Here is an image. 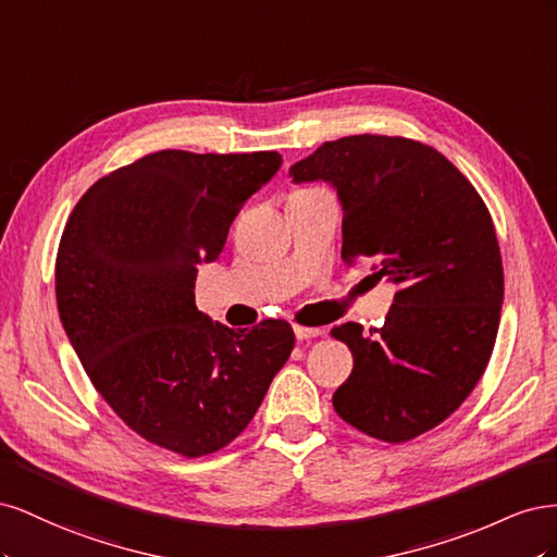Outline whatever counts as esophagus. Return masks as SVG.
<instances>
[{"mask_svg": "<svg viewBox=\"0 0 557 557\" xmlns=\"http://www.w3.org/2000/svg\"><path fill=\"white\" fill-rule=\"evenodd\" d=\"M325 330L323 327H307V325H295V336L299 342L305 339H313V336H323Z\"/></svg>", "mask_w": 557, "mask_h": 557, "instance_id": "esophagus-1", "label": "esophagus"}]
</instances>
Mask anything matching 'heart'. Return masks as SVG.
<instances>
[{
    "label": "heart",
    "instance_id": "b5f03b06",
    "mask_svg": "<svg viewBox=\"0 0 557 557\" xmlns=\"http://www.w3.org/2000/svg\"><path fill=\"white\" fill-rule=\"evenodd\" d=\"M305 190H311V188H305ZM295 193H297V190H295Z\"/></svg>",
    "mask_w": 557,
    "mask_h": 557
}]
</instances>
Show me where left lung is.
Returning <instances> with one entry per match:
<instances>
[{
    "instance_id": "left-lung-1",
    "label": "left lung",
    "mask_w": 557,
    "mask_h": 557,
    "mask_svg": "<svg viewBox=\"0 0 557 557\" xmlns=\"http://www.w3.org/2000/svg\"><path fill=\"white\" fill-rule=\"evenodd\" d=\"M290 174L334 185L342 260H372L397 285L381 330L332 327L352 352L334 411L372 440L411 442L458 411L491 362L504 299L491 211L448 158L407 137L325 141Z\"/></svg>"
}]
</instances>
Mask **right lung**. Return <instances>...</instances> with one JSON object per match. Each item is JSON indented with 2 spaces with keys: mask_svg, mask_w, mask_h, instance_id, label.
Segmentation results:
<instances>
[{
  "mask_svg": "<svg viewBox=\"0 0 557 557\" xmlns=\"http://www.w3.org/2000/svg\"><path fill=\"white\" fill-rule=\"evenodd\" d=\"M281 162L158 150L90 185L62 232L55 297L83 369L132 432L183 458L237 440L295 348L281 318L230 330L195 307L199 262Z\"/></svg>",
  "mask_w": 557,
  "mask_h": 557,
  "instance_id": "obj_1",
  "label": "right lung"
}]
</instances>
